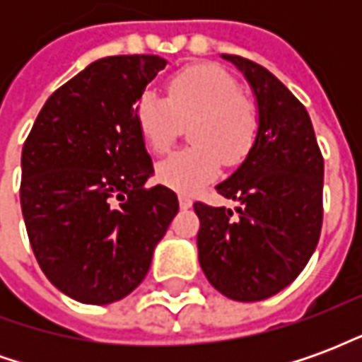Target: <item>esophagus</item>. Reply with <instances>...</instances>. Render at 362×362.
<instances>
[{
	"mask_svg": "<svg viewBox=\"0 0 362 362\" xmlns=\"http://www.w3.org/2000/svg\"><path fill=\"white\" fill-rule=\"evenodd\" d=\"M178 204H180L182 209H189L194 202H192V199H189L188 196H184V194H180V196H178Z\"/></svg>",
	"mask_w": 362,
	"mask_h": 362,
	"instance_id": "obj_1",
	"label": "esophagus"
}]
</instances>
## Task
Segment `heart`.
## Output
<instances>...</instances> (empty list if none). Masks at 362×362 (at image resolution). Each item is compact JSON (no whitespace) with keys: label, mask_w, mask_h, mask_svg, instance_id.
<instances>
[{"label":"heart","mask_w":362,"mask_h":362,"mask_svg":"<svg viewBox=\"0 0 362 362\" xmlns=\"http://www.w3.org/2000/svg\"><path fill=\"white\" fill-rule=\"evenodd\" d=\"M135 124L147 149L166 153L189 126L194 147L178 151L157 165V180L182 194L211 184L221 165H236L250 151L258 114L240 95L235 77L215 64L182 69L168 81V98L145 90L135 104Z\"/></svg>","instance_id":"obj_1"}]
</instances>
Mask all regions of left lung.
Returning <instances> with one entry per match:
<instances>
[{
  "mask_svg": "<svg viewBox=\"0 0 362 362\" xmlns=\"http://www.w3.org/2000/svg\"><path fill=\"white\" fill-rule=\"evenodd\" d=\"M244 75L258 108L250 151L215 188L235 199L225 207L194 204L197 258L219 293L256 303L291 285L316 250L322 228L324 158L310 116L266 67L221 54Z\"/></svg>",
  "mask_w": 362,
  "mask_h": 362,
  "instance_id": "8db88e82",
  "label": "left lung"
}]
</instances>
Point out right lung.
<instances>
[{
  "label": "right lung",
  "mask_w": 362,
  "mask_h": 362,
  "mask_svg": "<svg viewBox=\"0 0 362 362\" xmlns=\"http://www.w3.org/2000/svg\"><path fill=\"white\" fill-rule=\"evenodd\" d=\"M160 56H108L46 100L21 155V209L38 266L83 304L127 296L178 213L166 186L143 188L153 163L135 104Z\"/></svg>",
  "instance_id": "obj_1"
}]
</instances>
